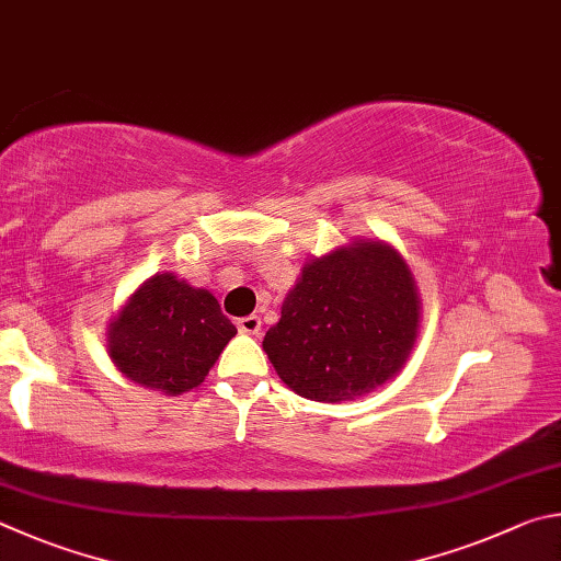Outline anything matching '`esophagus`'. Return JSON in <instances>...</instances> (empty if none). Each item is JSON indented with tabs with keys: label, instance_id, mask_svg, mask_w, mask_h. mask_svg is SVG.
Returning <instances> with one entry per match:
<instances>
[{
	"label": "esophagus",
	"instance_id": "esophagus-1",
	"mask_svg": "<svg viewBox=\"0 0 561 561\" xmlns=\"http://www.w3.org/2000/svg\"><path fill=\"white\" fill-rule=\"evenodd\" d=\"M236 325H239V330L245 332V335H259V332H261V318L259 316H245V318H241L239 322H236Z\"/></svg>",
	"mask_w": 561,
	"mask_h": 561
}]
</instances>
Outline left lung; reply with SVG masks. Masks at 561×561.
Wrapping results in <instances>:
<instances>
[{"label": "left lung", "mask_w": 561, "mask_h": 561, "mask_svg": "<svg viewBox=\"0 0 561 561\" xmlns=\"http://www.w3.org/2000/svg\"><path fill=\"white\" fill-rule=\"evenodd\" d=\"M421 325L414 273L394 245L352 239L302 265L263 350L302 399L352 401L407 365Z\"/></svg>", "instance_id": "1"}]
</instances>
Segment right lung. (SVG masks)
I'll list each match as a JSON object with an SVG mask.
<instances>
[{"instance_id": "1", "label": "right lung", "mask_w": 561, "mask_h": 561, "mask_svg": "<svg viewBox=\"0 0 561 561\" xmlns=\"http://www.w3.org/2000/svg\"><path fill=\"white\" fill-rule=\"evenodd\" d=\"M233 335L209 290L174 273H154L111 320L105 347L135 385L176 397L202 385Z\"/></svg>"}]
</instances>
